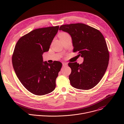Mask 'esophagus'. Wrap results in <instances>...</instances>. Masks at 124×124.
<instances>
[{
	"label": "esophagus",
	"instance_id": "obj_1",
	"mask_svg": "<svg viewBox=\"0 0 124 124\" xmlns=\"http://www.w3.org/2000/svg\"><path fill=\"white\" fill-rule=\"evenodd\" d=\"M62 64H63V66L64 67L68 65V63H66V62H63V63H62Z\"/></svg>",
	"mask_w": 124,
	"mask_h": 124
}]
</instances>
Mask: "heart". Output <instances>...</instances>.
<instances>
[{
  "instance_id": "heart-1",
  "label": "heart",
  "mask_w": 124,
  "mask_h": 124,
  "mask_svg": "<svg viewBox=\"0 0 124 124\" xmlns=\"http://www.w3.org/2000/svg\"><path fill=\"white\" fill-rule=\"evenodd\" d=\"M68 35V34L67 33H62L60 34L59 37H60V36H65V35Z\"/></svg>"
}]
</instances>
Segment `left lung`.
<instances>
[{
	"label": "left lung",
	"instance_id": "left-lung-1",
	"mask_svg": "<svg viewBox=\"0 0 124 124\" xmlns=\"http://www.w3.org/2000/svg\"><path fill=\"white\" fill-rule=\"evenodd\" d=\"M59 30L72 37L74 52L78 51L83 62L69 63L72 72L69 76L71 85L81 90H89L97 85L107 70L109 54L107 43L98 30L83 23L61 25Z\"/></svg>",
	"mask_w": 124,
	"mask_h": 124
}]
</instances>
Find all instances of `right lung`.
I'll return each mask as SVG.
<instances>
[{"label": "right lung", "mask_w": 124, "mask_h": 124, "mask_svg": "<svg viewBox=\"0 0 124 124\" xmlns=\"http://www.w3.org/2000/svg\"><path fill=\"white\" fill-rule=\"evenodd\" d=\"M59 26L38 28L22 37L16 44L12 56L15 73L26 89L42 96L54 91L62 63L43 61V54L48 51Z\"/></svg>", "instance_id": "right-lung-1"}]
</instances>
